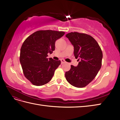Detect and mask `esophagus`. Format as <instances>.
Listing matches in <instances>:
<instances>
[{"instance_id":"34e87169","label":"esophagus","mask_w":120,"mask_h":120,"mask_svg":"<svg viewBox=\"0 0 120 120\" xmlns=\"http://www.w3.org/2000/svg\"><path fill=\"white\" fill-rule=\"evenodd\" d=\"M61 64H63V63H65L66 62L65 61L64 59L61 60Z\"/></svg>"}]
</instances>
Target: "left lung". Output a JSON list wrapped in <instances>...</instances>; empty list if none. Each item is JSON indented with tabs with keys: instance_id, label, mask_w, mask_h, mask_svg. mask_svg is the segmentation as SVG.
Instances as JSON below:
<instances>
[{
	"instance_id": "obj_1",
	"label": "left lung",
	"mask_w": 120,
	"mask_h": 120,
	"mask_svg": "<svg viewBox=\"0 0 120 120\" xmlns=\"http://www.w3.org/2000/svg\"><path fill=\"white\" fill-rule=\"evenodd\" d=\"M65 36L74 46L75 58H79L77 67L71 65L70 70L65 72L66 79L75 87H85L94 79L101 69L102 51L96 41L90 35L72 32Z\"/></svg>"
}]
</instances>
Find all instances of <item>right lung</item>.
<instances>
[{"label": "right lung", "mask_w": 120, "mask_h": 120, "mask_svg": "<svg viewBox=\"0 0 120 120\" xmlns=\"http://www.w3.org/2000/svg\"><path fill=\"white\" fill-rule=\"evenodd\" d=\"M63 31L39 30L33 33L22 43L19 60L24 75L32 85H44L52 79L60 60L47 58L48 53L55 49L56 41L64 34Z\"/></svg>", "instance_id": "obj_1"}]
</instances>
